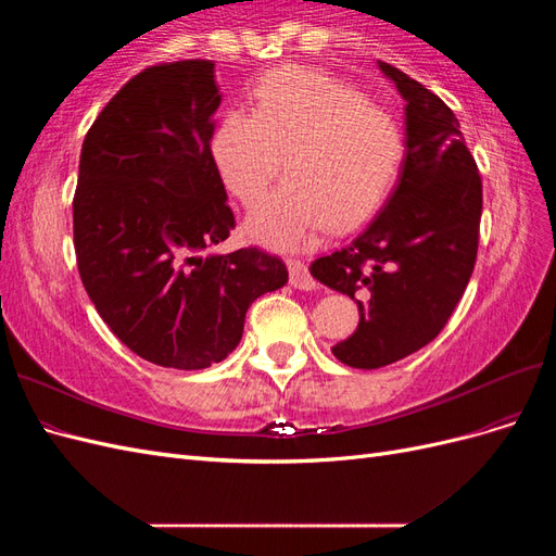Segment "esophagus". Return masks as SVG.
<instances>
[{
    "mask_svg": "<svg viewBox=\"0 0 556 556\" xmlns=\"http://www.w3.org/2000/svg\"><path fill=\"white\" fill-rule=\"evenodd\" d=\"M288 268H290V282L296 290H315V278L311 276L308 266L304 262L290 257Z\"/></svg>",
    "mask_w": 556,
    "mask_h": 556,
    "instance_id": "esophagus-1",
    "label": "esophagus"
}]
</instances>
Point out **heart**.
Segmentation results:
<instances>
[{"label": "heart", "mask_w": 556, "mask_h": 556, "mask_svg": "<svg viewBox=\"0 0 556 556\" xmlns=\"http://www.w3.org/2000/svg\"><path fill=\"white\" fill-rule=\"evenodd\" d=\"M227 190L252 206L278 178L290 180L250 213V239L299 250L329 231L364 225L390 197L406 139L396 117L350 83L280 66L252 90V113L231 109L213 134Z\"/></svg>", "instance_id": "b5f03b06"}]
</instances>
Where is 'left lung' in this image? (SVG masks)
<instances>
[{
  "label": "left lung",
  "instance_id": "obj_1",
  "mask_svg": "<svg viewBox=\"0 0 556 556\" xmlns=\"http://www.w3.org/2000/svg\"><path fill=\"white\" fill-rule=\"evenodd\" d=\"M378 64L406 99L399 182L355 239L311 264L313 278L359 306L357 331L331 348L352 368L394 364L441 333L473 274L482 215V180L457 117L422 83Z\"/></svg>",
  "mask_w": 556,
  "mask_h": 556
}]
</instances>
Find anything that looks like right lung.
Segmentation results:
<instances>
[{
    "label": "right lung",
    "instance_id": "obj_1",
    "mask_svg": "<svg viewBox=\"0 0 556 556\" xmlns=\"http://www.w3.org/2000/svg\"><path fill=\"white\" fill-rule=\"evenodd\" d=\"M211 60L148 66L86 134L74 194L78 274L139 357L197 371L239 345L252 301L288 282L255 248L201 257L237 227L211 153L220 106Z\"/></svg>",
    "mask_w": 556,
    "mask_h": 556
}]
</instances>
